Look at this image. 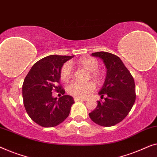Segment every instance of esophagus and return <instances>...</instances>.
<instances>
[{
	"label": "esophagus",
	"mask_w": 157,
	"mask_h": 157,
	"mask_svg": "<svg viewBox=\"0 0 157 157\" xmlns=\"http://www.w3.org/2000/svg\"><path fill=\"white\" fill-rule=\"evenodd\" d=\"M74 100L75 101H86L85 99H82V98H74Z\"/></svg>",
	"instance_id": "34e87169"
}]
</instances>
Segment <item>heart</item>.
Returning <instances> with one entry per match:
<instances>
[{
    "label": "heart",
    "instance_id": "b5f03b06",
    "mask_svg": "<svg viewBox=\"0 0 157 157\" xmlns=\"http://www.w3.org/2000/svg\"><path fill=\"white\" fill-rule=\"evenodd\" d=\"M78 63L86 70L90 72V78H92L98 82H101L104 78L103 73L98 69L99 68V62L98 59L92 57H86L80 59ZM73 73V67L71 63H66L61 67L60 79L64 82H67L72 78ZM95 89V85L92 82L82 83L79 82H72L68 85L67 91L71 95L78 98H85Z\"/></svg>",
    "mask_w": 157,
    "mask_h": 157
}]
</instances>
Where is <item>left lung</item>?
Segmentation results:
<instances>
[{"label":"left lung","mask_w":157,"mask_h":157,"mask_svg":"<svg viewBox=\"0 0 157 157\" xmlns=\"http://www.w3.org/2000/svg\"><path fill=\"white\" fill-rule=\"evenodd\" d=\"M92 56L102 59L107 68L104 85L99 92L105 101H98V107L89 116L97 124L112 127L120 123L129 114L136 100L135 83L132 75L118 56L107 52H97Z\"/></svg>","instance_id":"left-lung-1"}]
</instances>
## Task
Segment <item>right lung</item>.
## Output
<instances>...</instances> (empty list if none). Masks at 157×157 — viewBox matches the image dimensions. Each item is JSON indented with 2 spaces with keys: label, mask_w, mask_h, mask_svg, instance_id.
I'll list each match as a JSON object with an SVG mask.
<instances>
[{
  "label": "right lung",
  "mask_w": 157,
  "mask_h": 157,
  "mask_svg": "<svg viewBox=\"0 0 157 157\" xmlns=\"http://www.w3.org/2000/svg\"><path fill=\"white\" fill-rule=\"evenodd\" d=\"M73 56H49L35 63L23 84L24 107L30 119L43 127H53L69 116L75 101L59 85V73L64 63ZM53 90L63 95L52 98Z\"/></svg>",
  "instance_id": "add662e5"
}]
</instances>
